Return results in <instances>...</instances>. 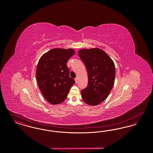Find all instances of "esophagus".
Segmentation results:
<instances>
[{"instance_id": "esophagus-1", "label": "esophagus", "mask_w": 153, "mask_h": 153, "mask_svg": "<svg viewBox=\"0 0 153 153\" xmlns=\"http://www.w3.org/2000/svg\"><path fill=\"white\" fill-rule=\"evenodd\" d=\"M74 80H75V82H76V83L77 84V83L78 82V78H77V77L75 78V79H74Z\"/></svg>"}]
</instances>
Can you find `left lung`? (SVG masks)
Wrapping results in <instances>:
<instances>
[{
  "label": "left lung",
  "mask_w": 153,
  "mask_h": 153,
  "mask_svg": "<svg viewBox=\"0 0 153 153\" xmlns=\"http://www.w3.org/2000/svg\"><path fill=\"white\" fill-rule=\"evenodd\" d=\"M79 55L87 71L88 82L81 92L83 101L90 105H96L108 96L114 86L115 66L112 59L99 48L84 49Z\"/></svg>",
  "instance_id": "8db88e82"
}]
</instances>
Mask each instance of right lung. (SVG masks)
Listing matches in <instances>:
<instances>
[{
  "mask_svg": "<svg viewBox=\"0 0 153 153\" xmlns=\"http://www.w3.org/2000/svg\"><path fill=\"white\" fill-rule=\"evenodd\" d=\"M74 53L72 49L54 48L43 54L38 61L36 70L38 85L45 99L51 104L64 102L75 83L69 77V69L66 65Z\"/></svg>",
  "mask_w": 153,
  "mask_h": 153,
  "instance_id": "obj_1",
  "label": "right lung"
}]
</instances>
